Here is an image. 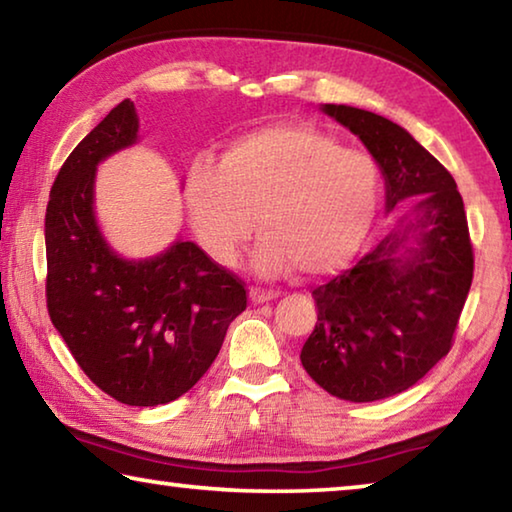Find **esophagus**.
<instances>
[{"instance_id": "34e87169", "label": "esophagus", "mask_w": 512, "mask_h": 512, "mask_svg": "<svg viewBox=\"0 0 512 512\" xmlns=\"http://www.w3.org/2000/svg\"><path fill=\"white\" fill-rule=\"evenodd\" d=\"M248 298H250V302H253V305H262V302H271L275 298V293L266 291V289H259V287H250Z\"/></svg>"}]
</instances>
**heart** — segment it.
<instances>
[{"mask_svg":"<svg viewBox=\"0 0 512 512\" xmlns=\"http://www.w3.org/2000/svg\"><path fill=\"white\" fill-rule=\"evenodd\" d=\"M183 198L189 228L214 262L235 264L257 219V273L293 268L302 280H320L348 266L370 235L381 169L316 126L284 121L230 140L219 162L196 155Z\"/></svg>","mask_w":512,"mask_h":512,"instance_id":"heart-1","label":"heart"}]
</instances>
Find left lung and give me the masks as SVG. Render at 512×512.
<instances>
[{
  "label": "left lung",
  "mask_w": 512,
  "mask_h": 512,
  "mask_svg": "<svg viewBox=\"0 0 512 512\" xmlns=\"http://www.w3.org/2000/svg\"><path fill=\"white\" fill-rule=\"evenodd\" d=\"M366 144L386 180V212L415 207L350 271L314 289L318 320L300 361L329 395L375 402L406 391L452 350L472 287L463 198L443 164L375 112L325 103Z\"/></svg>",
  "instance_id": "left-lung-1"
}]
</instances>
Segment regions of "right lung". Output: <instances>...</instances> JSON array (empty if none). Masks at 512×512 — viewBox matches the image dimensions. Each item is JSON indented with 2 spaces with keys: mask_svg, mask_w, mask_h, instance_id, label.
I'll return each mask as SVG.
<instances>
[{
  "mask_svg": "<svg viewBox=\"0 0 512 512\" xmlns=\"http://www.w3.org/2000/svg\"><path fill=\"white\" fill-rule=\"evenodd\" d=\"M135 103L124 99L69 153L45 216L47 309L81 370L128 406L178 400L219 354L248 305L244 282L194 241L164 253L119 257L94 216V171L137 142Z\"/></svg>",
  "mask_w": 512,
  "mask_h": 512,
  "instance_id": "1",
  "label": "right lung"
}]
</instances>
